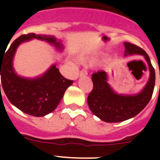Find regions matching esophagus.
Returning a JSON list of instances; mask_svg holds the SVG:
<instances>
[{
    "label": "esophagus",
    "instance_id": "esophagus-1",
    "mask_svg": "<svg viewBox=\"0 0 160 160\" xmlns=\"http://www.w3.org/2000/svg\"><path fill=\"white\" fill-rule=\"evenodd\" d=\"M87 72L86 70H82L80 73H79V77H84V76H87Z\"/></svg>",
    "mask_w": 160,
    "mask_h": 160
}]
</instances>
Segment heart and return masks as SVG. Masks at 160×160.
<instances>
[{"instance_id":"b5f03b06","label":"heart","mask_w":160,"mask_h":160,"mask_svg":"<svg viewBox=\"0 0 160 160\" xmlns=\"http://www.w3.org/2000/svg\"><path fill=\"white\" fill-rule=\"evenodd\" d=\"M98 59V54L95 53H81L78 57V62L82 64H94Z\"/></svg>"}]
</instances>
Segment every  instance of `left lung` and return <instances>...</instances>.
I'll return each mask as SVG.
<instances>
[{"label": "left lung", "mask_w": 160, "mask_h": 160, "mask_svg": "<svg viewBox=\"0 0 160 160\" xmlns=\"http://www.w3.org/2000/svg\"><path fill=\"white\" fill-rule=\"evenodd\" d=\"M124 57L132 55L143 56L149 69V78L143 88L136 94H118L109 84L108 73L98 70L92 74L93 90L87 102L93 114L106 122H119L136 116L152 98L155 87V73L148 53L140 47L124 42Z\"/></svg>", "instance_id": "obj_1"}]
</instances>
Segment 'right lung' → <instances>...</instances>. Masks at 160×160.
Here are the masks:
<instances>
[{"instance_id": "1", "label": "right lung", "mask_w": 160, "mask_h": 160, "mask_svg": "<svg viewBox=\"0 0 160 160\" xmlns=\"http://www.w3.org/2000/svg\"><path fill=\"white\" fill-rule=\"evenodd\" d=\"M32 39L47 42L59 53L64 50L62 42L53 35H22L11 44L2 58L0 57V75L4 92L14 107L29 115L42 117L54 111L73 81L61 74L56 63L37 77L27 78L18 74L13 67L17 49L20 45Z\"/></svg>"}]
</instances>
